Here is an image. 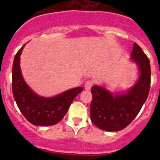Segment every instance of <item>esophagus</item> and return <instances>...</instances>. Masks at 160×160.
<instances>
[{
  "instance_id": "1",
  "label": "esophagus",
  "mask_w": 160,
  "mask_h": 160,
  "mask_svg": "<svg viewBox=\"0 0 160 160\" xmlns=\"http://www.w3.org/2000/svg\"><path fill=\"white\" fill-rule=\"evenodd\" d=\"M93 86V82L92 81H87V82L85 83V90H90Z\"/></svg>"
}]
</instances>
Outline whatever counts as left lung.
<instances>
[{"instance_id": "obj_1", "label": "left lung", "mask_w": 160, "mask_h": 160, "mask_svg": "<svg viewBox=\"0 0 160 160\" xmlns=\"http://www.w3.org/2000/svg\"><path fill=\"white\" fill-rule=\"evenodd\" d=\"M131 57L138 70V78L132 87L119 94H112L101 86H93L91 88L90 119L103 131L124 129L137 116L148 98L151 85L149 59L135 42Z\"/></svg>"}]
</instances>
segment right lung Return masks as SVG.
<instances>
[{
  "mask_svg": "<svg viewBox=\"0 0 160 160\" xmlns=\"http://www.w3.org/2000/svg\"><path fill=\"white\" fill-rule=\"evenodd\" d=\"M25 44L15 55L12 69V94L18 108L30 123L36 126H52L58 123L66 115L74 98L83 87L68 90L54 97L38 95L26 84L22 76L20 58Z\"/></svg>",
  "mask_w": 160,
  "mask_h": 160,
  "instance_id": "add662e5",
  "label": "right lung"
}]
</instances>
